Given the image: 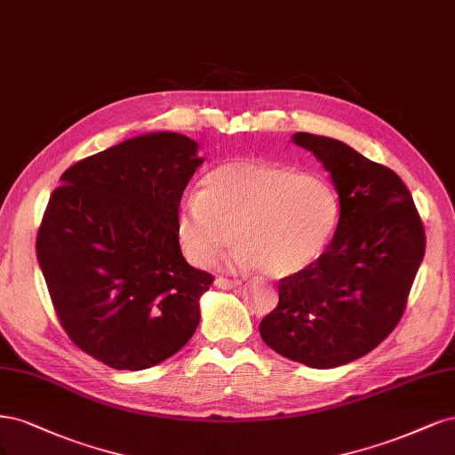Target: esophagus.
<instances>
[{"label": "esophagus", "mask_w": 455, "mask_h": 455, "mask_svg": "<svg viewBox=\"0 0 455 455\" xmlns=\"http://www.w3.org/2000/svg\"><path fill=\"white\" fill-rule=\"evenodd\" d=\"M240 282L238 280H228V277H215V287L219 289H232V287H238Z\"/></svg>", "instance_id": "obj_1"}]
</instances>
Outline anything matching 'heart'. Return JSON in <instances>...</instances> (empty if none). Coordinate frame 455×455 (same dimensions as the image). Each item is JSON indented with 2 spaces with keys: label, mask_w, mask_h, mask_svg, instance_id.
Listing matches in <instances>:
<instances>
[{
  "label": "heart",
  "mask_w": 455,
  "mask_h": 455,
  "mask_svg": "<svg viewBox=\"0 0 455 455\" xmlns=\"http://www.w3.org/2000/svg\"><path fill=\"white\" fill-rule=\"evenodd\" d=\"M339 215L334 190L315 175L267 160H228L204 175L200 193L185 196L175 234L187 259L208 267L234 228V265L285 277L321 257Z\"/></svg>",
  "instance_id": "b5f03b06"
}]
</instances>
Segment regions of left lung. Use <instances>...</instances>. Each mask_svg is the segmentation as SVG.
I'll list each match as a JSON object with an SVG mask.
<instances>
[{
	"mask_svg": "<svg viewBox=\"0 0 455 455\" xmlns=\"http://www.w3.org/2000/svg\"><path fill=\"white\" fill-rule=\"evenodd\" d=\"M292 141L331 173L340 219L325 253L277 283L280 302L259 331L275 354L334 369L366 355L397 327L425 255V230L393 170L332 138L299 132Z\"/></svg>",
	"mask_w": 455,
	"mask_h": 455,
	"instance_id": "1",
	"label": "left lung"
}]
</instances>
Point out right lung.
Here are the masks:
<instances>
[{"mask_svg":"<svg viewBox=\"0 0 455 455\" xmlns=\"http://www.w3.org/2000/svg\"><path fill=\"white\" fill-rule=\"evenodd\" d=\"M196 153L175 132L126 140L68 168L43 213L36 249L58 321L111 369L163 363L200 323L213 275L188 265L175 234Z\"/></svg>","mask_w":455,"mask_h":455,"instance_id":"add662e5","label":"right lung"}]
</instances>
